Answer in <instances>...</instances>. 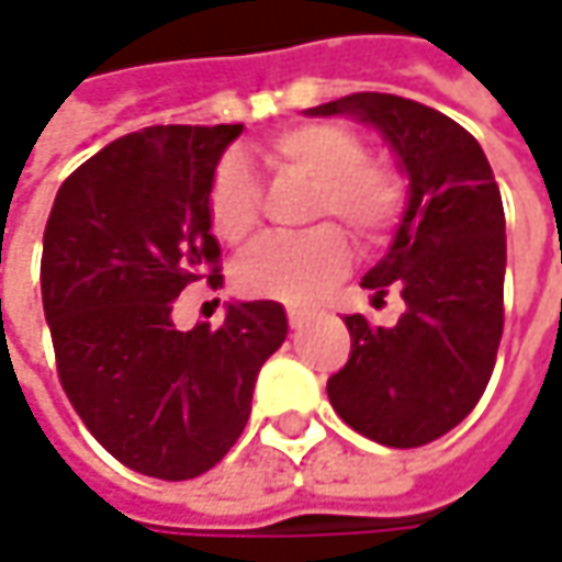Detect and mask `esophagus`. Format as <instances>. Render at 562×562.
I'll return each instance as SVG.
<instances>
[{"label":"esophagus","mask_w":562,"mask_h":562,"mask_svg":"<svg viewBox=\"0 0 562 562\" xmlns=\"http://www.w3.org/2000/svg\"><path fill=\"white\" fill-rule=\"evenodd\" d=\"M306 318H310V313H306V310H300V306H288V322H291V328H300Z\"/></svg>","instance_id":"1"}]
</instances>
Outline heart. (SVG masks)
Segmentation results:
<instances>
[{"label": "heart", "mask_w": 562, "mask_h": 562, "mask_svg": "<svg viewBox=\"0 0 562 562\" xmlns=\"http://www.w3.org/2000/svg\"><path fill=\"white\" fill-rule=\"evenodd\" d=\"M262 159L278 178L310 184L303 222H325L296 237H269L237 262V288L249 296L296 303L347 266V240L337 221L362 247L381 244L406 212V178L397 165L366 156L357 131L337 121H313L262 143ZM262 193L244 162L225 159L209 184V225L225 244H247L259 227Z\"/></svg>", "instance_id": "obj_1"}]
</instances>
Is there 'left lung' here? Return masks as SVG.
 Returning <instances> with one entry per match:
<instances>
[{"mask_svg":"<svg viewBox=\"0 0 562 562\" xmlns=\"http://www.w3.org/2000/svg\"><path fill=\"white\" fill-rule=\"evenodd\" d=\"M310 115L372 121L409 178L391 252L362 278L384 300L400 291L394 328L347 315L350 359L328 400L353 431L384 447L447 435L485 394L504 335V203L479 140L453 119L394 93H350Z\"/></svg>","mask_w":562,"mask_h":562,"instance_id":"left-lung-1","label":"left lung"}]
</instances>
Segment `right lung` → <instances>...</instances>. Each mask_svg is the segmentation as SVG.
<instances>
[{
    "instance_id": "1",
    "label": "right lung",
    "mask_w": 562,
    "mask_h": 562,
    "mask_svg": "<svg viewBox=\"0 0 562 562\" xmlns=\"http://www.w3.org/2000/svg\"><path fill=\"white\" fill-rule=\"evenodd\" d=\"M244 124H156L75 168L43 231L40 288L55 369L77 416L119 463L184 482L237 443L262 362L284 344L281 303H231L178 331L187 284L222 281L209 184Z\"/></svg>"
}]
</instances>
